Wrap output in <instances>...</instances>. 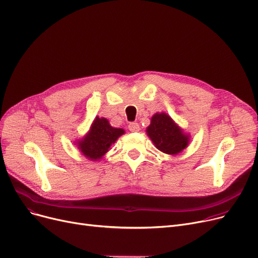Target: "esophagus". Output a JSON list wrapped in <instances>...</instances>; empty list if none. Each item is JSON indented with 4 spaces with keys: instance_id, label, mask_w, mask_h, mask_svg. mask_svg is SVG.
<instances>
[{
    "instance_id": "34e87169",
    "label": "esophagus",
    "mask_w": 258,
    "mask_h": 258,
    "mask_svg": "<svg viewBox=\"0 0 258 258\" xmlns=\"http://www.w3.org/2000/svg\"><path fill=\"white\" fill-rule=\"evenodd\" d=\"M128 130L131 132H138L140 130V126L137 122H131L128 124Z\"/></svg>"
}]
</instances>
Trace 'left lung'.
I'll return each mask as SVG.
<instances>
[{
    "instance_id": "8db88e82",
    "label": "left lung",
    "mask_w": 258,
    "mask_h": 258,
    "mask_svg": "<svg viewBox=\"0 0 258 258\" xmlns=\"http://www.w3.org/2000/svg\"><path fill=\"white\" fill-rule=\"evenodd\" d=\"M149 137L159 151L176 155L186 148L188 136L184 135L172 118L164 113L156 114L152 117L151 125L147 128Z\"/></svg>"
}]
</instances>
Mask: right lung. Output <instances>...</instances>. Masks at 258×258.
Returning a JSON list of instances; mask_svg holds the SVG:
<instances>
[{"label": "right lung", "mask_w": 258, "mask_h": 258, "mask_svg": "<svg viewBox=\"0 0 258 258\" xmlns=\"http://www.w3.org/2000/svg\"><path fill=\"white\" fill-rule=\"evenodd\" d=\"M124 131L109 125L105 118L97 117L94 120L91 131L86 137L79 142V149L82 154L91 160H98L108 151L111 143H114Z\"/></svg>", "instance_id": "1"}]
</instances>
